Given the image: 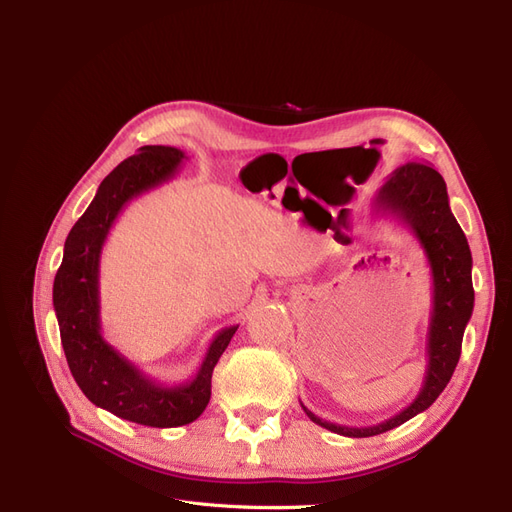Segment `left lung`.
I'll return each instance as SVG.
<instances>
[{
  "instance_id": "obj_1",
  "label": "left lung",
  "mask_w": 512,
  "mask_h": 512,
  "mask_svg": "<svg viewBox=\"0 0 512 512\" xmlns=\"http://www.w3.org/2000/svg\"><path fill=\"white\" fill-rule=\"evenodd\" d=\"M374 215H389L412 230L431 271V312L427 329V367L423 386L410 406L369 427L337 425L316 416L303 404L309 421L339 436L369 438L410 421L440 397L459 363L463 331L472 318V254L466 235L448 205V192L436 168L408 162L384 179L371 203Z\"/></svg>"
}]
</instances>
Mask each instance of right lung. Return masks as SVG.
Listing matches in <instances>:
<instances>
[{
	"mask_svg": "<svg viewBox=\"0 0 512 512\" xmlns=\"http://www.w3.org/2000/svg\"><path fill=\"white\" fill-rule=\"evenodd\" d=\"M183 160L181 149L164 145L141 147L136 156L123 160L72 226L53 284L61 346L76 384L91 404L147 427H181L205 412L213 367L239 329V324H230L215 333L194 378L181 384L147 376L102 335L100 256L108 232L132 198L173 179Z\"/></svg>",
	"mask_w": 512,
	"mask_h": 512,
	"instance_id": "obj_1",
	"label": "right lung"
}]
</instances>
